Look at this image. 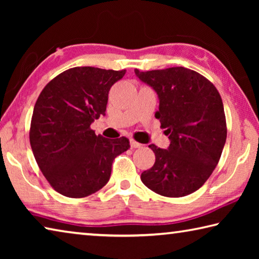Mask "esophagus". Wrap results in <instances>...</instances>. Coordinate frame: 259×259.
I'll use <instances>...</instances> for the list:
<instances>
[{"instance_id":"obj_1","label":"esophagus","mask_w":259,"mask_h":259,"mask_svg":"<svg viewBox=\"0 0 259 259\" xmlns=\"http://www.w3.org/2000/svg\"><path fill=\"white\" fill-rule=\"evenodd\" d=\"M130 145H131V147H133V148L142 147V144H139L138 142H136V140H134V139L130 140Z\"/></svg>"}]
</instances>
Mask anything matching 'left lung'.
<instances>
[{
    "instance_id": "obj_1",
    "label": "left lung",
    "mask_w": 259,
    "mask_h": 259,
    "mask_svg": "<svg viewBox=\"0 0 259 259\" xmlns=\"http://www.w3.org/2000/svg\"><path fill=\"white\" fill-rule=\"evenodd\" d=\"M135 73L159 96L155 117L170 139L168 150L154 144L148 146L155 163L140 179L166 198L191 194L207 182L225 145L227 128L221 95L208 78L185 67Z\"/></svg>"
}]
</instances>
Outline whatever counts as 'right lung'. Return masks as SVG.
I'll use <instances>...</instances> for the list:
<instances>
[{
  "mask_svg": "<svg viewBox=\"0 0 259 259\" xmlns=\"http://www.w3.org/2000/svg\"><path fill=\"white\" fill-rule=\"evenodd\" d=\"M125 69L73 67L43 88L35 103L29 143L51 187L67 198H85L106 185L113 160L130 147L125 137L96 135L91 123L105 115L108 93Z\"/></svg>",
  "mask_w": 259,
  "mask_h": 259,
  "instance_id": "1",
  "label": "right lung"
}]
</instances>
